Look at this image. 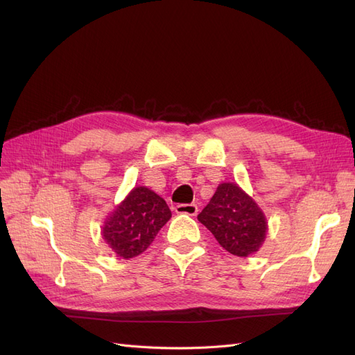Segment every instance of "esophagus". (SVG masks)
Listing matches in <instances>:
<instances>
[{
    "label": "esophagus",
    "instance_id": "obj_1",
    "mask_svg": "<svg viewBox=\"0 0 355 355\" xmlns=\"http://www.w3.org/2000/svg\"><path fill=\"white\" fill-rule=\"evenodd\" d=\"M175 211L178 214H188V216H196L198 213L197 204H178L175 207Z\"/></svg>",
    "mask_w": 355,
    "mask_h": 355
}]
</instances>
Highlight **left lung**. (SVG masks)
Returning a JSON list of instances; mask_svg holds the SVG:
<instances>
[{"instance_id":"1","label":"left lung","mask_w":355,"mask_h":355,"mask_svg":"<svg viewBox=\"0 0 355 355\" xmlns=\"http://www.w3.org/2000/svg\"><path fill=\"white\" fill-rule=\"evenodd\" d=\"M225 250L234 256L247 257L261 249L268 223L256 201L232 182H223L211 200L198 214Z\"/></svg>"}]
</instances>
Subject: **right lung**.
Segmentation results:
<instances>
[{"label":"right lung","mask_w":355,"mask_h":355,"mask_svg":"<svg viewBox=\"0 0 355 355\" xmlns=\"http://www.w3.org/2000/svg\"><path fill=\"white\" fill-rule=\"evenodd\" d=\"M171 218L167 202L146 187L133 188L105 220L102 237L123 259L145 252Z\"/></svg>","instance_id":"right-lung-1"}]
</instances>
